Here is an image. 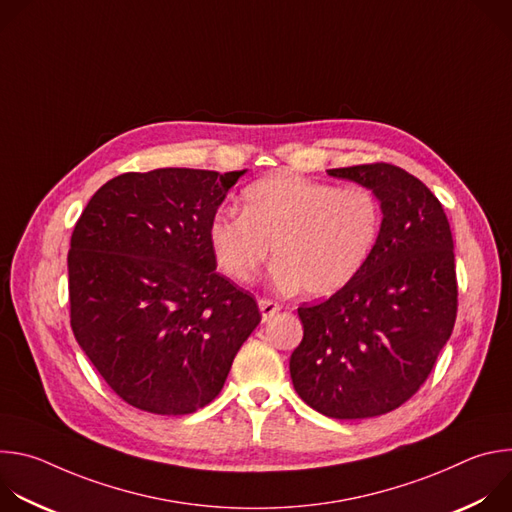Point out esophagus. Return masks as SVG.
<instances>
[{"label": "esophagus", "instance_id": "obj_1", "mask_svg": "<svg viewBox=\"0 0 512 512\" xmlns=\"http://www.w3.org/2000/svg\"><path fill=\"white\" fill-rule=\"evenodd\" d=\"M259 310H261L263 322H267V320H271V318L281 310V306L275 304V302H271V300H259Z\"/></svg>", "mask_w": 512, "mask_h": 512}]
</instances>
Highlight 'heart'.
<instances>
[{
    "instance_id": "heart-1",
    "label": "heart",
    "mask_w": 512,
    "mask_h": 512,
    "mask_svg": "<svg viewBox=\"0 0 512 512\" xmlns=\"http://www.w3.org/2000/svg\"><path fill=\"white\" fill-rule=\"evenodd\" d=\"M243 212L218 210L208 225L214 259L239 283L255 279L271 255L275 287L328 298L369 261L381 233V204L360 186L338 188L279 172L247 186Z\"/></svg>"
}]
</instances>
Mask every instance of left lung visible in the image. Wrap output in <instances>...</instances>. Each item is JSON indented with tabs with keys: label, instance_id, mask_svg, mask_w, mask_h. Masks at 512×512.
<instances>
[{
	"label": "left lung",
	"instance_id": "obj_1",
	"mask_svg": "<svg viewBox=\"0 0 512 512\" xmlns=\"http://www.w3.org/2000/svg\"><path fill=\"white\" fill-rule=\"evenodd\" d=\"M328 174L377 196L381 233L348 285L298 310L304 338L291 352L289 375L326 417H377L415 395L450 340L458 310L452 231L440 200L397 166Z\"/></svg>",
	"mask_w": 512,
	"mask_h": 512
}]
</instances>
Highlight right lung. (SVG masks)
I'll use <instances>...</instances> for the list:
<instances>
[{
    "mask_svg": "<svg viewBox=\"0 0 512 512\" xmlns=\"http://www.w3.org/2000/svg\"><path fill=\"white\" fill-rule=\"evenodd\" d=\"M245 172L121 174L72 231V332L107 385L141 411L208 405L261 322L249 291L216 273L208 243L212 216Z\"/></svg>",
    "mask_w": 512,
    "mask_h": 512,
    "instance_id": "add662e5",
    "label": "right lung"
}]
</instances>
